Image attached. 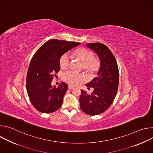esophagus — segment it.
Masks as SVG:
<instances>
[{
  "label": "esophagus",
  "mask_w": 153,
  "mask_h": 153,
  "mask_svg": "<svg viewBox=\"0 0 153 153\" xmlns=\"http://www.w3.org/2000/svg\"><path fill=\"white\" fill-rule=\"evenodd\" d=\"M74 88V86H71V85H69V86H68V89H69V90H73Z\"/></svg>",
  "instance_id": "esophagus-1"
}]
</instances>
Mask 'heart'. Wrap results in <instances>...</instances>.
Masks as SVG:
<instances>
[{
    "label": "heart",
    "mask_w": 153,
    "mask_h": 153,
    "mask_svg": "<svg viewBox=\"0 0 153 153\" xmlns=\"http://www.w3.org/2000/svg\"><path fill=\"white\" fill-rule=\"evenodd\" d=\"M75 56L83 62V68L90 73H96L99 68L100 62L97 59H94L93 53L86 48H80L74 52ZM70 56L68 53L63 54L60 59V66L61 68L65 69L70 65ZM65 82L71 85H76L80 82L85 80V77L83 74L77 73L73 71L65 72L63 76Z\"/></svg>",
    "instance_id": "1"
}]
</instances>
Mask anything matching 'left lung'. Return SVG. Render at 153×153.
Here are the masks:
<instances>
[{
  "mask_svg": "<svg viewBox=\"0 0 153 153\" xmlns=\"http://www.w3.org/2000/svg\"><path fill=\"white\" fill-rule=\"evenodd\" d=\"M86 45L97 53L100 65L97 76L86 85L88 89L93 88V91L88 94L81 90L80 106L85 113L95 116L105 112L113 102L117 92L119 73L116 58L108 47L101 43Z\"/></svg>",
  "mask_w": 153,
  "mask_h": 153,
  "instance_id": "1",
  "label": "left lung"
}]
</instances>
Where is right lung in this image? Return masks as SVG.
<instances>
[{"instance_id": "1", "label": "right lung", "mask_w": 153, "mask_h": 153, "mask_svg": "<svg viewBox=\"0 0 153 153\" xmlns=\"http://www.w3.org/2000/svg\"><path fill=\"white\" fill-rule=\"evenodd\" d=\"M79 42L51 39L42 45L33 56L28 70L27 90L34 107L43 113L56 111L61 106L68 90L64 82L57 88L51 82L60 69V59Z\"/></svg>"}]
</instances>
